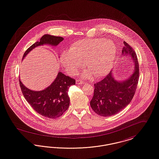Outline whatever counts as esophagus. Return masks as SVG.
<instances>
[{
  "mask_svg": "<svg viewBox=\"0 0 159 159\" xmlns=\"http://www.w3.org/2000/svg\"><path fill=\"white\" fill-rule=\"evenodd\" d=\"M76 84L79 85V84H86V82L83 81H81V80H77L76 81Z\"/></svg>",
  "mask_w": 159,
  "mask_h": 159,
  "instance_id": "1",
  "label": "esophagus"
}]
</instances>
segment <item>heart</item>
Listing matches in <instances>:
<instances>
[{
  "label": "heart",
  "mask_w": 159,
  "mask_h": 159,
  "mask_svg": "<svg viewBox=\"0 0 159 159\" xmlns=\"http://www.w3.org/2000/svg\"><path fill=\"white\" fill-rule=\"evenodd\" d=\"M116 43L102 38L80 40L73 45L69 51L61 53V62L66 71L70 74L78 73L84 62L88 70L83 75L96 78L106 75L113 66L116 54Z\"/></svg>",
  "instance_id": "obj_1"
}]
</instances>
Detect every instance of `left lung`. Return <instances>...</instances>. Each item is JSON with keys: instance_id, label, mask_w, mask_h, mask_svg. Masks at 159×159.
Listing matches in <instances>:
<instances>
[{"instance_id": "1", "label": "left lung", "mask_w": 159, "mask_h": 159, "mask_svg": "<svg viewBox=\"0 0 159 159\" xmlns=\"http://www.w3.org/2000/svg\"><path fill=\"white\" fill-rule=\"evenodd\" d=\"M122 56L135 64L134 71L129 78L117 81L113 77L112 71L100 82L94 84V93L90 106L93 111L102 116L115 115L126 107L132 100L139 79V65L134 49L125 41ZM126 58V59H127Z\"/></svg>"}]
</instances>
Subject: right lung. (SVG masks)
Here are the masks:
<instances>
[{
  "label": "right lung",
  "mask_w": 159,
  "mask_h": 159,
  "mask_svg": "<svg viewBox=\"0 0 159 159\" xmlns=\"http://www.w3.org/2000/svg\"><path fill=\"white\" fill-rule=\"evenodd\" d=\"M64 39L63 38L45 34L40 41L33 43L25 51L23 58L36 47L43 44L57 46ZM75 84V80L59 72L55 81L50 86L41 91H34L25 86L19 79V85L25 100L33 109L41 116L50 118H56L62 116L69 108L70 98L68 90Z\"/></svg>",
  "instance_id": "obj_1"
}]
</instances>
